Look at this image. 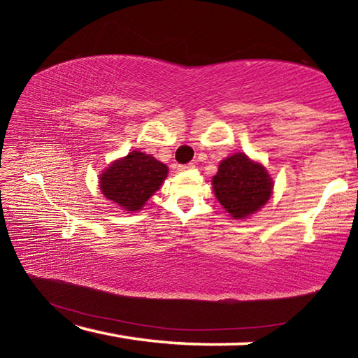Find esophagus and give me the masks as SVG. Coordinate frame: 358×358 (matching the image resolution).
Instances as JSON below:
<instances>
[{
	"label": "esophagus",
	"mask_w": 358,
	"mask_h": 358,
	"mask_svg": "<svg viewBox=\"0 0 358 358\" xmlns=\"http://www.w3.org/2000/svg\"><path fill=\"white\" fill-rule=\"evenodd\" d=\"M194 167V164H181V166H178V171L180 172H186V171H189V169H192Z\"/></svg>",
	"instance_id": "esophagus-1"
}]
</instances>
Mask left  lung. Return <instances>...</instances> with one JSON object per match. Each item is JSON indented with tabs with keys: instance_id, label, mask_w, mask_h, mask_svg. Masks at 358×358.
Here are the masks:
<instances>
[{
	"instance_id": "left-lung-1",
	"label": "left lung",
	"mask_w": 358,
	"mask_h": 358,
	"mask_svg": "<svg viewBox=\"0 0 358 358\" xmlns=\"http://www.w3.org/2000/svg\"><path fill=\"white\" fill-rule=\"evenodd\" d=\"M271 189L273 183L264 166L250 161L243 153L224 159L213 177L216 199L237 220L256 213L270 199Z\"/></svg>"
}]
</instances>
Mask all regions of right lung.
Segmentation results:
<instances>
[{
    "label": "right lung",
    "instance_id": "add662e5",
    "mask_svg": "<svg viewBox=\"0 0 358 358\" xmlns=\"http://www.w3.org/2000/svg\"><path fill=\"white\" fill-rule=\"evenodd\" d=\"M167 177V166L151 155L131 153L106 169L101 175V191L108 201L126 211H138L145 202L159 189Z\"/></svg>",
    "mask_w": 358,
    "mask_h": 358
}]
</instances>
